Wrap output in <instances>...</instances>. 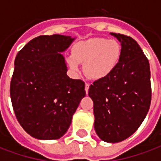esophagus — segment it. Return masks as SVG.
<instances>
[{"instance_id":"obj_1","label":"esophagus","mask_w":161,"mask_h":161,"mask_svg":"<svg viewBox=\"0 0 161 161\" xmlns=\"http://www.w3.org/2000/svg\"><path fill=\"white\" fill-rule=\"evenodd\" d=\"M89 88H90V84L86 83L85 84V92H86V94H88V92H89Z\"/></svg>"}]
</instances>
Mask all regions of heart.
Here are the masks:
<instances>
[{
  "label": "heart",
  "mask_w": 161,
  "mask_h": 161,
  "mask_svg": "<svg viewBox=\"0 0 161 161\" xmlns=\"http://www.w3.org/2000/svg\"><path fill=\"white\" fill-rule=\"evenodd\" d=\"M122 57V47L115 40L91 38L77 43L68 59L70 69L79 71V64H84V72L95 80H101L115 72Z\"/></svg>",
  "instance_id": "1"
}]
</instances>
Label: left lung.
Listing matches in <instances>:
<instances>
[{"instance_id": "1", "label": "left lung", "mask_w": 161, "mask_h": 161, "mask_svg": "<svg viewBox=\"0 0 161 161\" xmlns=\"http://www.w3.org/2000/svg\"><path fill=\"white\" fill-rule=\"evenodd\" d=\"M121 42L122 57L115 72L89 89L94 103L95 130L102 141L116 143L135 133L150 108L148 59L131 37L110 33Z\"/></svg>"}]
</instances>
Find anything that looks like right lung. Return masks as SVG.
<instances>
[{
	"label": "right lung",
	"mask_w": 161,
	"mask_h": 161,
	"mask_svg": "<svg viewBox=\"0 0 161 161\" xmlns=\"http://www.w3.org/2000/svg\"><path fill=\"white\" fill-rule=\"evenodd\" d=\"M75 38L42 35L26 44L14 60L10 84L13 108L23 129L39 140H56L70 127L85 84L67 76L61 53Z\"/></svg>",
	"instance_id": "1"
}]
</instances>
